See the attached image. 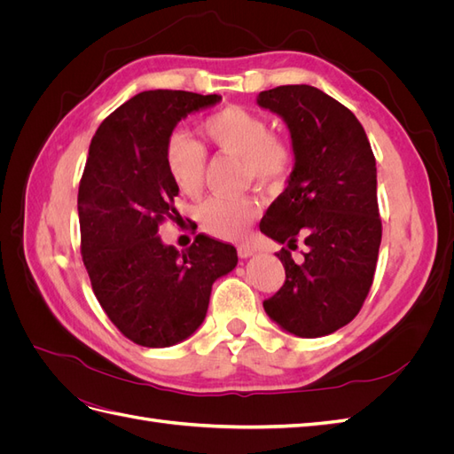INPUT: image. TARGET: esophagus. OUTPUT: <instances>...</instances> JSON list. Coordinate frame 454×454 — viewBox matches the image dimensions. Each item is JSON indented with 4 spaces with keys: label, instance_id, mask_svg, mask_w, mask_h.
<instances>
[{
    "label": "esophagus",
    "instance_id": "obj_1",
    "mask_svg": "<svg viewBox=\"0 0 454 454\" xmlns=\"http://www.w3.org/2000/svg\"><path fill=\"white\" fill-rule=\"evenodd\" d=\"M237 252H239L240 257H250V255H254L255 248H254L252 244H239L237 246Z\"/></svg>",
    "mask_w": 454,
    "mask_h": 454
}]
</instances>
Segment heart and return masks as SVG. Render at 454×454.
<instances>
[{
    "mask_svg": "<svg viewBox=\"0 0 454 454\" xmlns=\"http://www.w3.org/2000/svg\"><path fill=\"white\" fill-rule=\"evenodd\" d=\"M200 132L217 153L240 157L242 177L261 185L277 187L290 177L295 162L294 145L282 136L270 134L265 117L248 107L227 106L200 122ZM168 174L182 193H200L206 172V151L185 132H174L164 149ZM259 212L254 195H217L200 208L202 227L219 239H237Z\"/></svg>",
    "mask_w": 454,
    "mask_h": 454,
    "instance_id": "obj_1",
    "label": "heart"
}]
</instances>
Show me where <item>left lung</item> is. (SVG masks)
<instances>
[{
    "label": "left lung",
    "instance_id": "8db88e82",
    "mask_svg": "<svg viewBox=\"0 0 454 454\" xmlns=\"http://www.w3.org/2000/svg\"><path fill=\"white\" fill-rule=\"evenodd\" d=\"M257 104L278 114L292 132L295 168L259 229L296 247L286 248L280 290L263 301L265 312L297 337H322L356 318L373 284L382 223L377 202L375 155L362 122L348 107L310 85L259 92Z\"/></svg>",
    "mask_w": 454,
    "mask_h": 454
}]
</instances>
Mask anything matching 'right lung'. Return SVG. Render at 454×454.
<instances>
[{
  "mask_svg": "<svg viewBox=\"0 0 454 454\" xmlns=\"http://www.w3.org/2000/svg\"><path fill=\"white\" fill-rule=\"evenodd\" d=\"M217 94L144 90L107 115L92 136L79 182L81 257L107 318L136 345L172 347L202 324L215 278L237 265L235 246L197 235L180 254L157 237L177 219V185L164 149L191 112Z\"/></svg>",
  "mask_w": 454,
  "mask_h": 454,
  "instance_id": "obj_1",
  "label": "right lung"
}]
</instances>
